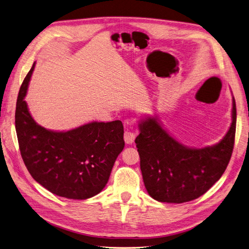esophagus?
<instances>
[{"instance_id":"esophagus-1","label":"esophagus","mask_w":249,"mask_h":249,"mask_svg":"<svg viewBox=\"0 0 249 249\" xmlns=\"http://www.w3.org/2000/svg\"><path fill=\"white\" fill-rule=\"evenodd\" d=\"M135 137H136L135 132L131 131V130H126L124 133V140L127 144H132L135 140Z\"/></svg>"}]
</instances>
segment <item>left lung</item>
<instances>
[{
	"label": "left lung",
	"instance_id": "8db88e82",
	"mask_svg": "<svg viewBox=\"0 0 249 249\" xmlns=\"http://www.w3.org/2000/svg\"><path fill=\"white\" fill-rule=\"evenodd\" d=\"M138 127L135 143L147 193L159 202L186 203L204 195L224 174L234 147L236 105L233 98L230 128L212 146L182 145L163 129L158 116L143 118Z\"/></svg>",
	"mask_w": 249,
	"mask_h": 249
}]
</instances>
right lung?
Listing matches in <instances>:
<instances>
[{
	"label": "right lung",
	"instance_id": "add662e5",
	"mask_svg": "<svg viewBox=\"0 0 249 249\" xmlns=\"http://www.w3.org/2000/svg\"><path fill=\"white\" fill-rule=\"evenodd\" d=\"M35 68L24 78L16 104L15 126L23 161L32 178L59 197L86 200L107 185L124 148L121 121L90 122L69 131L38 125L24 100Z\"/></svg>",
	"mask_w": 249,
	"mask_h": 249
}]
</instances>
